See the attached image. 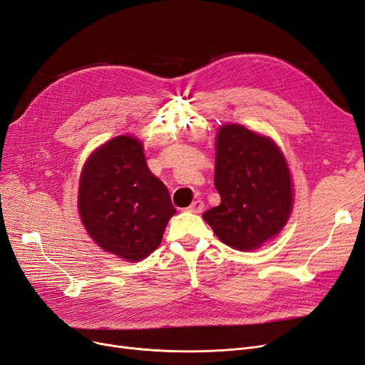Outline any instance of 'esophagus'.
Returning <instances> with one entry per match:
<instances>
[{
  "instance_id": "1",
  "label": "esophagus",
  "mask_w": 365,
  "mask_h": 365,
  "mask_svg": "<svg viewBox=\"0 0 365 365\" xmlns=\"http://www.w3.org/2000/svg\"><path fill=\"white\" fill-rule=\"evenodd\" d=\"M203 209H205V203L201 200H195L194 203L190 207H187V210L192 212V213H201V212H203Z\"/></svg>"
}]
</instances>
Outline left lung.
<instances>
[{
	"instance_id": "8db88e82",
	"label": "left lung",
	"mask_w": 365,
	"mask_h": 365,
	"mask_svg": "<svg viewBox=\"0 0 365 365\" xmlns=\"http://www.w3.org/2000/svg\"><path fill=\"white\" fill-rule=\"evenodd\" d=\"M215 186L221 203L203 213L225 245L260 248L275 237L293 209L292 178L279 147L240 125H224L217 135Z\"/></svg>"
}]
</instances>
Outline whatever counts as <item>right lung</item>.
I'll return each instance as SVG.
<instances>
[{"label": "right lung", "mask_w": 365, "mask_h": 365, "mask_svg": "<svg viewBox=\"0 0 365 365\" xmlns=\"http://www.w3.org/2000/svg\"><path fill=\"white\" fill-rule=\"evenodd\" d=\"M78 210L103 251L132 263L159 247L175 213L167 186L147 167L141 141L130 135L106 141L86 160Z\"/></svg>", "instance_id": "obj_1"}]
</instances>
